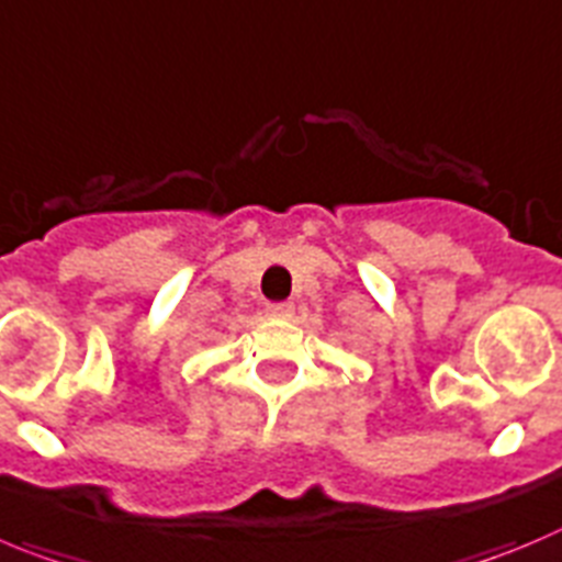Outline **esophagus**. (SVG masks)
I'll return each instance as SVG.
<instances>
[{
	"mask_svg": "<svg viewBox=\"0 0 562 562\" xmlns=\"http://www.w3.org/2000/svg\"><path fill=\"white\" fill-rule=\"evenodd\" d=\"M267 315L278 317V321H290L295 315V306L290 301H281V303H267Z\"/></svg>",
	"mask_w": 562,
	"mask_h": 562,
	"instance_id": "obj_1",
	"label": "esophagus"
}]
</instances>
